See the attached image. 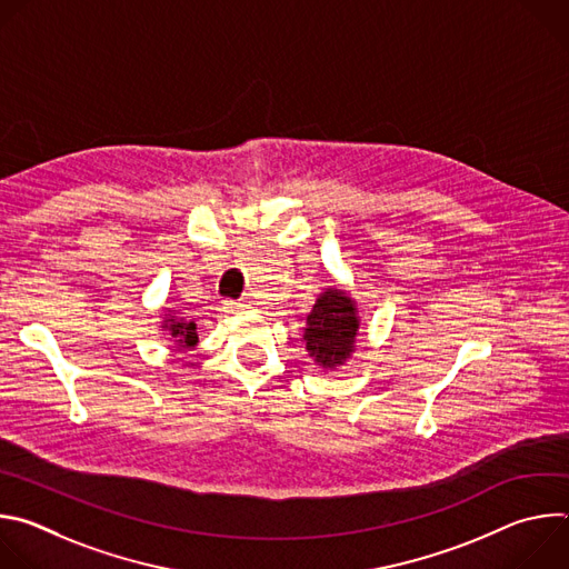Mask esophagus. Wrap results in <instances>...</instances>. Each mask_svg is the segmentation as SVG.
<instances>
[{
	"label": "esophagus",
	"instance_id": "esophagus-1",
	"mask_svg": "<svg viewBox=\"0 0 569 569\" xmlns=\"http://www.w3.org/2000/svg\"><path fill=\"white\" fill-rule=\"evenodd\" d=\"M252 303L248 301V299H240V301H229L227 303V308H231V310H246V308H250Z\"/></svg>",
	"mask_w": 569,
	"mask_h": 569
}]
</instances>
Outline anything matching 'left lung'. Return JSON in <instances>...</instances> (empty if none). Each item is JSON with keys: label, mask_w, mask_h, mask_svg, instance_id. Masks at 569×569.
<instances>
[{"label": "left lung", "mask_w": 569, "mask_h": 569, "mask_svg": "<svg viewBox=\"0 0 569 569\" xmlns=\"http://www.w3.org/2000/svg\"><path fill=\"white\" fill-rule=\"evenodd\" d=\"M358 329L360 319L356 301L340 288H327L306 317V351L319 367L336 369L356 351Z\"/></svg>", "instance_id": "1"}]
</instances>
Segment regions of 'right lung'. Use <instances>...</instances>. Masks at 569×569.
Here are the masks:
<instances>
[{
  "mask_svg": "<svg viewBox=\"0 0 569 569\" xmlns=\"http://www.w3.org/2000/svg\"><path fill=\"white\" fill-rule=\"evenodd\" d=\"M161 329L169 331V336L176 340L178 349H191L198 345V327L196 321H187L184 317H176V315H169L164 319V323H161Z\"/></svg>",
  "mask_w": 569,
  "mask_h": 569,
  "instance_id": "obj_1",
  "label": "right lung"
}]
</instances>
